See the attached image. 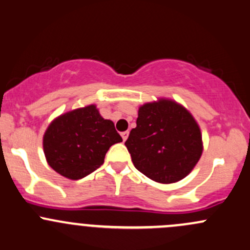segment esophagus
<instances>
[{"instance_id":"obj_1","label":"esophagus","mask_w":250,"mask_h":250,"mask_svg":"<svg viewBox=\"0 0 250 250\" xmlns=\"http://www.w3.org/2000/svg\"><path fill=\"white\" fill-rule=\"evenodd\" d=\"M128 133H130V132H128V131H124V132H122V138H123V140H124V142H125L126 139H127Z\"/></svg>"}]
</instances>
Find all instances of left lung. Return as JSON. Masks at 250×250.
Instances as JSON below:
<instances>
[{"label":"left lung","instance_id":"left-lung-1","mask_svg":"<svg viewBox=\"0 0 250 250\" xmlns=\"http://www.w3.org/2000/svg\"><path fill=\"white\" fill-rule=\"evenodd\" d=\"M136 169L158 183H175L200 161L201 130L191 114L172 100L139 107L137 127L125 142Z\"/></svg>","mask_w":250,"mask_h":250}]
</instances>
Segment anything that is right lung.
Instances as JSON below:
<instances>
[{
    "instance_id": "obj_1",
    "label": "right lung",
    "mask_w": 250,
    "mask_h": 250,
    "mask_svg": "<svg viewBox=\"0 0 250 250\" xmlns=\"http://www.w3.org/2000/svg\"><path fill=\"white\" fill-rule=\"evenodd\" d=\"M120 142L113 122L104 119L97 107L89 105L57 118L44 133L43 150L58 173L81 179L100 167L108 148Z\"/></svg>"
}]
</instances>
